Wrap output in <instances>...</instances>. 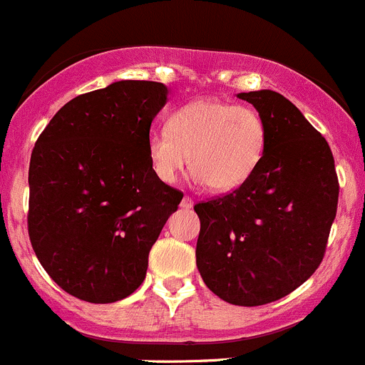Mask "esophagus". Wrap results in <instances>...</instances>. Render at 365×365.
Listing matches in <instances>:
<instances>
[{"label": "esophagus", "instance_id": "34e87169", "mask_svg": "<svg viewBox=\"0 0 365 365\" xmlns=\"http://www.w3.org/2000/svg\"><path fill=\"white\" fill-rule=\"evenodd\" d=\"M192 205H194L192 197H189V196H183V200H182V203H180V207H182V208H185V210H189V208H192Z\"/></svg>", "mask_w": 365, "mask_h": 365}]
</instances>
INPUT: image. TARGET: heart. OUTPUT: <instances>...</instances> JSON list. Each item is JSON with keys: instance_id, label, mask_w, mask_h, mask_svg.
Listing matches in <instances>:
<instances>
[{"instance_id": "1", "label": "heart", "mask_w": 365, "mask_h": 365, "mask_svg": "<svg viewBox=\"0 0 365 365\" xmlns=\"http://www.w3.org/2000/svg\"><path fill=\"white\" fill-rule=\"evenodd\" d=\"M267 130L257 110L219 100H197L173 112L168 128L148 135L155 175L175 183L189 165L197 183L228 192L251 178L264 158Z\"/></svg>"}]
</instances>
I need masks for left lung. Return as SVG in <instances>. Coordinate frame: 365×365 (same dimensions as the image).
I'll return each mask as SVG.
<instances>
[{"instance_id":"1","label":"left lung","mask_w":365,"mask_h":365,"mask_svg":"<svg viewBox=\"0 0 365 365\" xmlns=\"http://www.w3.org/2000/svg\"><path fill=\"white\" fill-rule=\"evenodd\" d=\"M267 130L251 178L225 196L194 205L201 228L196 264L225 302L258 307L309 280L327 251L339 180L327 139L274 91L240 93Z\"/></svg>"}]
</instances>
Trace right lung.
Masks as SVG:
<instances>
[{
    "mask_svg": "<svg viewBox=\"0 0 365 365\" xmlns=\"http://www.w3.org/2000/svg\"><path fill=\"white\" fill-rule=\"evenodd\" d=\"M165 101L164 83L115 81L63 105L35 143L28 235L51 280L74 298L114 303L146 278L151 246L183 197L148 155Z\"/></svg>",
    "mask_w": 365,
    "mask_h": 365,
    "instance_id": "add662e5",
    "label": "right lung"
}]
</instances>
